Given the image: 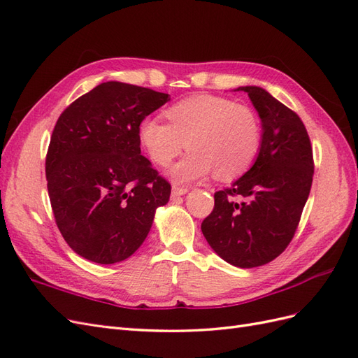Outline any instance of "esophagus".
Returning <instances> with one entry per match:
<instances>
[{
  "instance_id": "esophagus-1",
  "label": "esophagus",
  "mask_w": 358,
  "mask_h": 358,
  "mask_svg": "<svg viewBox=\"0 0 358 358\" xmlns=\"http://www.w3.org/2000/svg\"><path fill=\"white\" fill-rule=\"evenodd\" d=\"M188 192V188L185 187H173L171 188V197H178V196H183V194Z\"/></svg>"
}]
</instances>
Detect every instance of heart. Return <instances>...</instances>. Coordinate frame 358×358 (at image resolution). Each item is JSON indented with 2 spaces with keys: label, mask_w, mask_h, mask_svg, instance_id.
<instances>
[{
  "label": "heart",
  "mask_w": 358,
  "mask_h": 358,
  "mask_svg": "<svg viewBox=\"0 0 358 358\" xmlns=\"http://www.w3.org/2000/svg\"><path fill=\"white\" fill-rule=\"evenodd\" d=\"M159 117H145L138 125V142L149 158L167 167L183 148L189 152L170 170L179 183L215 176L231 180L255 162L263 143V125L251 106L210 94L183 99Z\"/></svg>",
  "instance_id": "obj_1"
}]
</instances>
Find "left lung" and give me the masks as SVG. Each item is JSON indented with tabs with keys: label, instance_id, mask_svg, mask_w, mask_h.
Returning <instances> with one entry per match:
<instances>
[{
	"label": "left lung",
	"instance_id": "left-lung-1",
	"mask_svg": "<svg viewBox=\"0 0 358 358\" xmlns=\"http://www.w3.org/2000/svg\"><path fill=\"white\" fill-rule=\"evenodd\" d=\"M237 91L248 92L262 119V149L242 178L215 192V208L201 231L227 263L251 268L272 262L294 237L312 187L313 157L296 112L258 86Z\"/></svg>",
	"mask_w": 358,
	"mask_h": 358
}]
</instances>
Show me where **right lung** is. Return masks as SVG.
Returning a JSON list of instances; mask_svg holds the SVG:
<instances>
[{
  "mask_svg": "<svg viewBox=\"0 0 358 358\" xmlns=\"http://www.w3.org/2000/svg\"><path fill=\"white\" fill-rule=\"evenodd\" d=\"M169 94L104 82L58 117L46 155L53 216L76 254L99 264L131 257L146 239L170 183L140 154L137 129Z\"/></svg>",
  "mask_w": 358,
  "mask_h": 358,
  "instance_id": "obj_1",
  "label": "right lung"
}]
</instances>
